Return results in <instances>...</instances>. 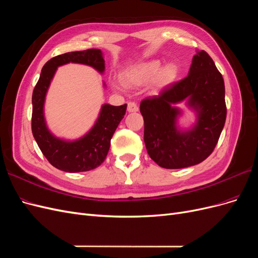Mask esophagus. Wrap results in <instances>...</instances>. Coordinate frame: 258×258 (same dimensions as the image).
<instances>
[{"label": "esophagus", "mask_w": 258, "mask_h": 258, "mask_svg": "<svg viewBox=\"0 0 258 258\" xmlns=\"http://www.w3.org/2000/svg\"><path fill=\"white\" fill-rule=\"evenodd\" d=\"M127 111L129 113H134V112H138L139 111V107L135 102H129L128 103V107H127Z\"/></svg>", "instance_id": "obj_1"}]
</instances>
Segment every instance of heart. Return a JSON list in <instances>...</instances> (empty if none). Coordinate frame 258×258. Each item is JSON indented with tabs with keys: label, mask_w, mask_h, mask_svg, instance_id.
Returning a JSON list of instances; mask_svg holds the SVG:
<instances>
[{
	"label": "heart",
	"mask_w": 258,
	"mask_h": 258,
	"mask_svg": "<svg viewBox=\"0 0 258 258\" xmlns=\"http://www.w3.org/2000/svg\"><path fill=\"white\" fill-rule=\"evenodd\" d=\"M160 66V61L151 60L129 67L121 72L120 81L126 87H138L150 83L154 79L159 85L173 81L177 73V68L172 63H169L161 69ZM113 86L117 89L119 88V85L117 83H114Z\"/></svg>",
	"instance_id": "b5f03b06"
}]
</instances>
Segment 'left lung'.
Here are the masks:
<instances>
[{
    "label": "left lung",
    "instance_id": "8db88e82",
    "mask_svg": "<svg viewBox=\"0 0 258 258\" xmlns=\"http://www.w3.org/2000/svg\"><path fill=\"white\" fill-rule=\"evenodd\" d=\"M183 100L197 115L187 130L177 124L182 113L175 104ZM140 111L147 153L158 166L182 169L198 165L212 154L225 124L223 76L212 58L200 50L192 57L188 75L144 99Z\"/></svg>",
    "mask_w": 258,
    "mask_h": 258
}]
</instances>
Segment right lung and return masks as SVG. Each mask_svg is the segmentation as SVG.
I'll use <instances>...</instances> for the list:
<instances>
[{"instance_id":"add662e5","label":"right lung","mask_w":258,"mask_h":258,"mask_svg":"<svg viewBox=\"0 0 258 258\" xmlns=\"http://www.w3.org/2000/svg\"><path fill=\"white\" fill-rule=\"evenodd\" d=\"M68 63L89 66L101 74L105 70L103 53L96 48L59 54L46 62L32 95V134L43 155L54 168L75 173L96 169L104 161L111 139L126 114L127 104L114 106L104 103L92 128L79 139L70 141L52 135L45 119L46 93L57 69Z\"/></svg>"}]
</instances>
